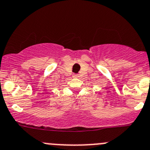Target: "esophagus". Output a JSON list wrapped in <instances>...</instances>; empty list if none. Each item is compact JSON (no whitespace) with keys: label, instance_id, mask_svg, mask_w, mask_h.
Masks as SVG:
<instances>
[{"label":"esophagus","instance_id":"esophagus-1","mask_svg":"<svg viewBox=\"0 0 150 150\" xmlns=\"http://www.w3.org/2000/svg\"><path fill=\"white\" fill-rule=\"evenodd\" d=\"M72 76H73L74 78H78V74H74V75H72Z\"/></svg>","mask_w":150,"mask_h":150}]
</instances>
